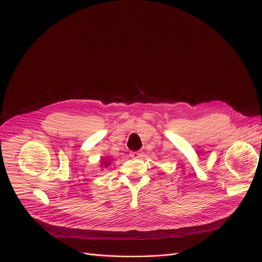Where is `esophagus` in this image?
I'll return each instance as SVG.
<instances>
[{
	"label": "esophagus",
	"instance_id": "34e87169",
	"mask_svg": "<svg viewBox=\"0 0 262 262\" xmlns=\"http://www.w3.org/2000/svg\"><path fill=\"white\" fill-rule=\"evenodd\" d=\"M140 155L141 154L139 151H130V154H129V156L132 157V158H139Z\"/></svg>",
	"mask_w": 262,
	"mask_h": 262
}]
</instances>
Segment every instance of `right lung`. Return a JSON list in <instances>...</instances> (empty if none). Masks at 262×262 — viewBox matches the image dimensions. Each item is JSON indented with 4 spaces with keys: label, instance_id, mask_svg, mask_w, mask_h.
Segmentation results:
<instances>
[{
    "label": "right lung",
    "instance_id": "add662e5",
    "mask_svg": "<svg viewBox=\"0 0 262 262\" xmlns=\"http://www.w3.org/2000/svg\"><path fill=\"white\" fill-rule=\"evenodd\" d=\"M102 162H103V161H102ZM104 163H105V162H104ZM107 164H108V162H107V163H106V164H105V167H106V166H107Z\"/></svg>",
    "mask_w": 262,
    "mask_h": 262
}]
</instances>
